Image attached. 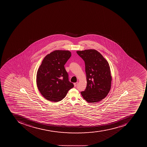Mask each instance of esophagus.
<instances>
[{"label": "esophagus", "mask_w": 147, "mask_h": 147, "mask_svg": "<svg viewBox=\"0 0 147 147\" xmlns=\"http://www.w3.org/2000/svg\"><path fill=\"white\" fill-rule=\"evenodd\" d=\"M74 86L76 87V86H77L78 82H76V83H74Z\"/></svg>", "instance_id": "esophagus-1"}]
</instances>
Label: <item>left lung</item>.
<instances>
[{"label": "left lung", "instance_id": "8db88e82", "mask_svg": "<svg viewBox=\"0 0 147 147\" xmlns=\"http://www.w3.org/2000/svg\"><path fill=\"white\" fill-rule=\"evenodd\" d=\"M85 63L87 86L81 95L89 103L101 101L111 89V78L109 63L101 54L95 50L77 51Z\"/></svg>", "mask_w": 147, "mask_h": 147}]
</instances>
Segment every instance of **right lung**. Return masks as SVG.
I'll use <instances>...</instances> for the list:
<instances>
[{
  "mask_svg": "<svg viewBox=\"0 0 147 147\" xmlns=\"http://www.w3.org/2000/svg\"><path fill=\"white\" fill-rule=\"evenodd\" d=\"M71 56L68 51H55L43 59L37 74V85L42 95L49 101H61L74 86L69 81L64 67Z\"/></svg>",
  "mask_w": 147,
  "mask_h": 147,
  "instance_id": "1",
  "label": "right lung"
}]
</instances>
